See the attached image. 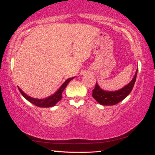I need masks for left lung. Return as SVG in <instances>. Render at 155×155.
<instances>
[{"label":"left lung","mask_w":155,"mask_h":155,"mask_svg":"<svg viewBox=\"0 0 155 155\" xmlns=\"http://www.w3.org/2000/svg\"><path fill=\"white\" fill-rule=\"evenodd\" d=\"M137 72L138 71H136L134 77L128 84L126 85L121 90L115 92L104 91L102 89H101L98 84L96 83L95 88L92 90V97L97 101V102L103 106H113V105L117 104L120 101L124 100L132 91L134 84L136 82Z\"/></svg>","instance_id":"8db88e82"}]
</instances>
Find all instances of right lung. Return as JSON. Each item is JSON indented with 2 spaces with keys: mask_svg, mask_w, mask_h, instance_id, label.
<instances>
[{
  "mask_svg": "<svg viewBox=\"0 0 155 155\" xmlns=\"http://www.w3.org/2000/svg\"><path fill=\"white\" fill-rule=\"evenodd\" d=\"M74 78V77L68 79L66 81L62 84V86L60 87V89L58 90V91L55 92L54 94H53L52 95L49 96V97H47V98H45V99L33 98V97H30V96L27 95L26 94H25L24 92H22V90L19 87V90L25 98H26L27 100L30 101L31 104L35 105L36 106H38V107H51V106H54V105L58 102V101L61 100L62 93H63V90H65V87H66V86L68 85V84L69 83V81H70L71 80H72Z\"/></svg>",
  "mask_w": 155,
  "mask_h": 155,
  "instance_id": "obj_1",
  "label": "right lung"
}]
</instances>
